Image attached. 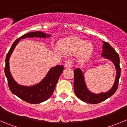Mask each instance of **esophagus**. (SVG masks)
<instances>
[{"mask_svg": "<svg viewBox=\"0 0 127 127\" xmlns=\"http://www.w3.org/2000/svg\"><path fill=\"white\" fill-rule=\"evenodd\" d=\"M72 61H66L64 64V67H67V68H70L72 67Z\"/></svg>", "mask_w": 127, "mask_h": 127, "instance_id": "esophagus-1", "label": "esophagus"}]
</instances>
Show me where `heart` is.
<instances>
[{
    "label": "heart",
    "mask_w": 127,
    "mask_h": 127,
    "mask_svg": "<svg viewBox=\"0 0 127 127\" xmlns=\"http://www.w3.org/2000/svg\"><path fill=\"white\" fill-rule=\"evenodd\" d=\"M60 50L65 54L73 55L79 53L81 58L88 57L93 51V46L90 42L86 41L77 37L66 38L59 43Z\"/></svg>",
    "instance_id": "heart-1"
}]
</instances>
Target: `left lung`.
<instances>
[{
    "instance_id": "obj_1",
    "label": "left lung",
    "mask_w": 127,
    "mask_h": 127,
    "mask_svg": "<svg viewBox=\"0 0 127 127\" xmlns=\"http://www.w3.org/2000/svg\"><path fill=\"white\" fill-rule=\"evenodd\" d=\"M102 50V57H104V58L111 60L116 67V79L114 85L111 89L107 92L100 93L99 94H95L90 92L85 85L83 74L81 70L79 69H76L74 70V89L75 94L79 99L86 103L95 104L101 102L111 97L118 88L121 72V68L120 66V57L118 54L108 42L105 41H103Z\"/></svg>"
}]
</instances>
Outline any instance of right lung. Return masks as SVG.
<instances>
[{
  "label": "right lung",
  "mask_w": 127,
  "mask_h": 127,
  "mask_svg": "<svg viewBox=\"0 0 127 127\" xmlns=\"http://www.w3.org/2000/svg\"><path fill=\"white\" fill-rule=\"evenodd\" d=\"M51 35L42 32H32L23 35L17 39L12 44L11 49L7 53L5 58V66L4 69L5 76L7 79L9 88L14 95L30 104H39L45 101L50 98L53 93L54 90L58 80V78L64 70L63 65H57L53 67L48 72L46 77L39 83L32 86L20 85L14 80L9 71V60L16 46L20 39L27 37H49Z\"/></svg>",
  "instance_id": "right-lung-1"
}]
</instances>
